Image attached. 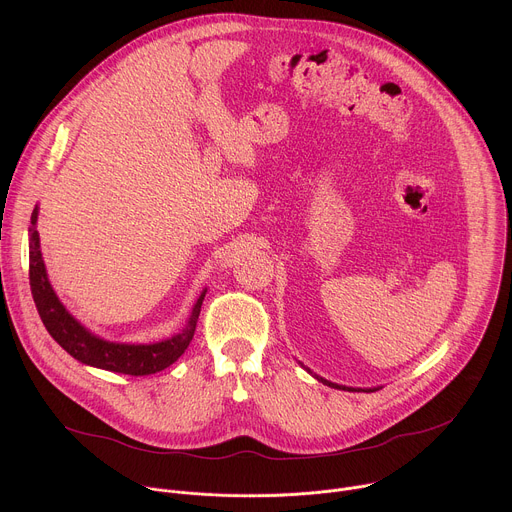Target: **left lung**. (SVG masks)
<instances>
[{"mask_svg":"<svg viewBox=\"0 0 512 512\" xmlns=\"http://www.w3.org/2000/svg\"><path fill=\"white\" fill-rule=\"evenodd\" d=\"M302 364V362H300ZM302 367L314 377V379H318L320 383H324V385H328V387H332V389H342V391H360V393H373V391H377V389H381V387H369V389H358V387H346V385H338V383H332V381H328V379H324V377H320V375H316V373H312L308 367H306V364H302Z\"/></svg>","mask_w":512,"mask_h":512,"instance_id":"8db88e82","label":"left lung"}]
</instances>
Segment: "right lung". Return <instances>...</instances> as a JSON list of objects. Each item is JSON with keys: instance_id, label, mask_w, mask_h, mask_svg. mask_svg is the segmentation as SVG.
<instances>
[{"instance_id": "add662e5", "label": "right lung", "mask_w": 512, "mask_h": 512, "mask_svg": "<svg viewBox=\"0 0 512 512\" xmlns=\"http://www.w3.org/2000/svg\"><path fill=\"white\" fill-rule=\"evenodd\" d=\"M38 210L40 208L36 204L30 218L32 227L28 231L30 233V287H32V296H34L38 314L46 330L50 332V336L72 358H77L79 362L89 364V367H95V369L131 375V377H145V375H154L168 369L172 362H176L184 354V350L188 348L194 336L196 322L200 316V306L206 296V287L198 296L186 326L178 334L160 342H150V344L105 340L72 316L62 306L56 291L52 289L48 281L46 265L42 259V251H40V235L36 231Z\"/></svg>"}]
</instances>
